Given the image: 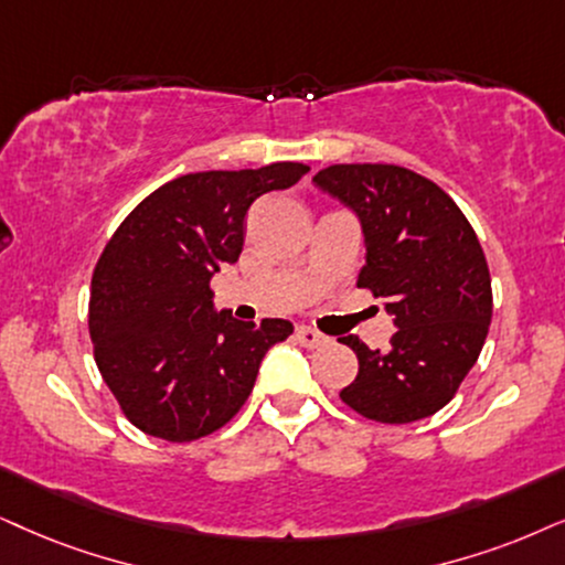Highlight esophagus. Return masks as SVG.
Listing matches in <instances>:
<instances>
[{
  "instance_id": "esophagus-1",
  "label": "esophagus",
  "mask_w": 565,
  "mask_h": 565,
  "mask_svg": "<svg viewBox=\"0 0 565 565\" xmlns=\"http://www.w3.org/2000/svg\"><path fill=\"white\" fill-rule=\"evenodd\" d=\"M295 335H297V341H299V344L307 347V349H318V347L328 344V335H323V333H320V331H316V328L299 326Z\"/></svg>"
}]
</instances>
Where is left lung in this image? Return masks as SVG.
Segmentation results:
<instances>
[{"label":"left lung","instance_id":"8db88e82","mask_svg":"<svg viewBox=\"0 0 565 565\" xmlns=\"http://www.w3.org/2000/svg\"><path fill=\"white\" fill-rule=\"evenodd\" d=\"M312 182L360 218L365 266L356 287L383 297L396 326L388 349L341 339L360 360L341 402L385 425L430 417L475 367L492 318L472 224L438 184L394 163H333Z\"/></svg>","mask_w":565,"mask_h":565}]
</instances>
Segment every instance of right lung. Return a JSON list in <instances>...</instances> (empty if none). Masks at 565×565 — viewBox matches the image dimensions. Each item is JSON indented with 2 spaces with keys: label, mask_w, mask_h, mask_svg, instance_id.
<instances>
[{
  "label": "right lung",
  "mask_w": 565,
  "mask_h": 565,
  "mask_svg": "<svg viewBox=\"0 0 565 565\" xmlns=\"http://www.w3.org/2000/svg\"><path fill=\"white\" fill-rule=\"evenodd\" d=\"M310 167L198 171L151 192L114 232L90 281L96 365L127 419L171 443L198 440L247 402L260 362L295 331L213 305L211 278L237 263L249 205Z\"/></svg>",
  "instance_id": "1"
}]
</instances>
